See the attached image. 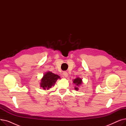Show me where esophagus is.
Masks as SVG:
<instances>
[{"label":"esophagus","mask_w":126,"mask_h":126,"mask_svg":"<svg viewBox=\"0 0 126 126\" xmlns=\"http://www.w3.org/2000/svg\"><path fill=\"white\" fill-rule=\"evenodd\" d=\"M63 76H64V77H65V78H67L68 77V73L67 72H63Z\"/></svg>","instance_id":"obj_1"}]
</instances>
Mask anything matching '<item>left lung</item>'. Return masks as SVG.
<instances>
[{"label":"left lung","mask_w":126,"mask_h":126,"mask_svg":"<svg viewBox=\"0 0 126 126\" xmlns=\"http://www.w3.org/2000/svg\"><path fill=\"white\" fill-rule=\"evenodd\" d=\"M73 83L75 84V89L76 91L79 90V87L80 86V85H82L83 81H82V79L81 78L79 77H77V78L75 79L74 80H73Z\"/></svg>","instance_id":"left-lung-1"}]
</instances>
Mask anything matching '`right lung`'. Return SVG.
<instances>
[{"mask_svg":"<svg viewBox=\"0 0 126 126\" xmlns=\"http://www.w3.org/2000/svg\"><path fill=\"white\" fill-rule=\"evenodd\" d=\"M58 79H61L59 76L52 73L51 71H47L44 74L41 80L40 86L44 90H48L54 86Z\"/></svg>","mask_w":126,"mask_h":126,"instance_id":"right-lung-1","label":"right lung"}]
</instances>
